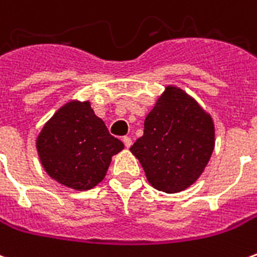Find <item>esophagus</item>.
<instances>
[{"mask_svg": "<svg viewBox=\"0 0 257 257\" xmlns=\"http://www.w3.org/2000/svg\"><path fill=\"white\" fill-rule=\"evenodd\" d=\"M122 142H123V145H125V147H128V149L132 146V139H131L129 136H123Z\"/></svg>", "mask_w": 257, "mask_h": 257, "instance_id": "esophagus-1", "label": "esophagus"}]
</instances>
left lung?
I'll list each match as a JSON object with an SVG mask.
<instances>
[{"label":"left lung","mask_w":257,"mask_h":257,"mask_svg":"<svg viewBox=\"0 0 257 257\" xmlns=\"http://www.w3.org/2000/svg\"><path fill=\"white\" fill-rule=\"evenodd\" d=\"M213 147L215 126L209 114L186 92L168 86L131 151L154 189L179 193L204 172Z\"/></svg>","instance_id":"obj_1"}]
</instances>
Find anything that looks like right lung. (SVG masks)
<instances>
[{
    "instance_id": "right-lung-1",
    "label": "right lung",
    "mask_w": 257,
    "mask_h": 257,
    "mask_svg": "<svg viewBox=\"0 0 257 257\" xmlns=\"http://www.w3.org/2000/svg\"><path fill=\"white\" fill-rule=\"evenodd\" d=\"M123 143L110 135L89 101H70L42 128L37 150L44 169L60 184L89 190L106 176Z\"/></svg>"
}]
</instances>
